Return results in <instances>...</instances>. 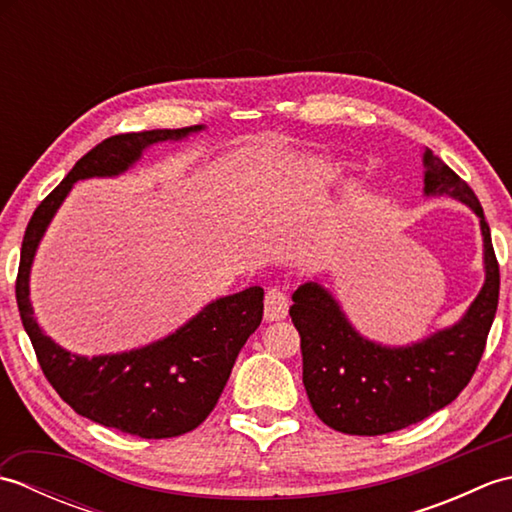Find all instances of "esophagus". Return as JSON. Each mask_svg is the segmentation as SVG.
I'll return each instance as SVG.
<instances>
[{
	"label": "esophagus",
	"instance_id": "obj_1",
	"mask_svg": "<svg viewBox=\"0 0 512 512\" xmlns=\"http://www.w3.org/2000/svg\"><path fill=\"white\" fill-rule=\"evenodd\" d=\"M288 295L281 288H270L266 292V301H264V317L268 321H281L286 319L288 314Z\"/></svg>",
	"mask_w": 512,
	"mask_h": 512
}]
</instances>
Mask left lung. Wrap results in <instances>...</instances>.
Returning a JSON list of instances; mask_svg holds the SVG:
<instances>
[{
  "mask_svg": "<svg viewBox=\"0 0 512 512\" xmlns=\"http://www.w3.org/2000/svg\"><path fill=\"white\" fill-rule=\"evenodd\" d=\"M424 195H449L480 217L484 286L449 328L409 345H383L347 321L319 281L292 295L290 317L301 336L303 385L314 413L334 431L383 436L447 407L469 385L484 354L499 299V266L480 200L458 173L424 149Z\"/></svg>",
  "mask_w": 512,
  "mask_h": 512,
  "instance_id": "8db88e82",
  "label": "left lung"
}]
</instances>
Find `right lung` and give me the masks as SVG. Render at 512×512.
<instances>
[{
	"instance_id": "right-lung-1",
	"label": "right lung",
	"mask_w": 512,
	"mask_h": 512,
	"mask_svg": "<svg viewBox=\"0 0 512 512\" xmlns=\"http://www.w3.org/2000/svg\"><path fill=\"white\" fill-rule=\"evenodd\" d=\"M202 129L193 125L105 138L37 206L21 244L17 306L50 385L79 416L147 440L182 436L206 420L224 391L239 350L262 323L264 290L253 286L215 299L173 334L138 350L88 358L63 350L39 328L30 303V268L43 233L74 182L121 176L147 147L182 140Z\"/></svg>"
}]
</instances>
